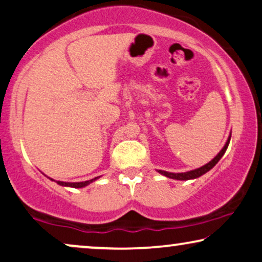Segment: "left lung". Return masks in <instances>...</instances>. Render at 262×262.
<instances>
[{
	"label": "left lung",
	"mask_w": 262,
	"mask_h": 262,
	"mask_svg": "<svg viewBox=\"0 0 262 262\" xmlns=\"http://www.w3.org/2000/svg\"><path fill=\"white\" fill-rule=\"evenodd\" d=\"M230 138H231V135L229 136L228 141H227V143H225V145L223 146V149H222L221 151L217 154V156L214 157L213 160H211L209 163H206L205 166L196 168V169H194V170L186 171V173H169V171H166V170H159V173L164 175V177H167V178L175 179V180H191V179H196V178L202 177L203 174H205L210 169H212V168L217 164L218 161L222 159V156H223L224 152L227 151L229 143H230Z\"/></svg>",
	"instance_id": "left-lung-1"
}]
</instances>
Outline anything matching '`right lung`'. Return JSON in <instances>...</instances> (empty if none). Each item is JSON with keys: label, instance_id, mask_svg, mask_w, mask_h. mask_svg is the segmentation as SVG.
<instances>
[{"label": "right lung", "instance_id": "obj_1", "mask_svg": "<svg viewBox=\"0 0 262 262\" xmlns=\"http://www.w3.org/2000/svg\"><path fill=\"white\" fill-rule=\"evenodd\" d=\"M98 178H94L92 179V180H88V181H82V182H63V181H56L57 184L60 185V186H67V187H74V188H81V187H84V186H87L89 184H92L93 181H95ZM52 180V179H51Z\"/></svg>", "mask_w": 262, "mask_h": 262}]
</instances>
